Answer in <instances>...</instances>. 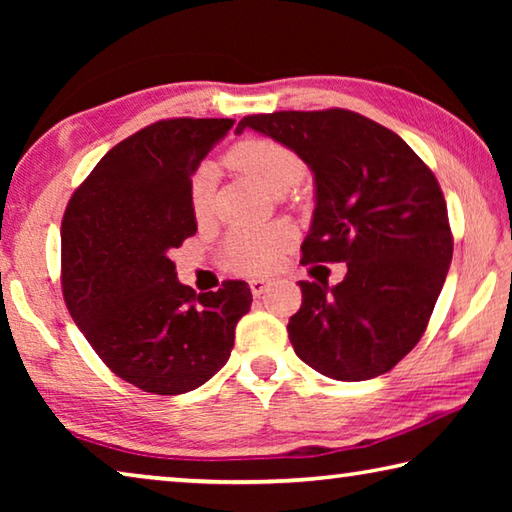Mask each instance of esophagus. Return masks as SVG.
Masks as SVG:
<instances>
[{"label": "esophagus", "instance_id": "1", "mask_svg": "<svg viewBox=\"0 0 512 512\" xmlns=\"http://www.w3.org/2000/svg\"><path fill=\"white\" fill-rule=\"evenodd\" d=\"M268 289H271V280H266V277H253V280H250V291H253V296H262Z\"/></svg>", "mask_w": 512, "mask_h": 512}]
</instances>
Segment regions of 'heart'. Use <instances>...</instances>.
I'll return each mask as SVG.
<instances>
[{"label": "heart", "instance_id": "b5f03b06", "mask_svg": "<svg viewBox=\"0 0 512 512\" xmlns=\"http://www.w3.org/2000/svg\"><path fill=\"white\" fill-rule=\"evenodd\" d=\"M230 162L273 196L291 192L305 178V162L289 146L273 140H246L237 144L230 151ZM214 178L216 169L212 162L201 164L194 173L189 198H192L196 216H205L210 210ZM289 239V232L284 228L232 230L223 246L225 262L235 271L264 273L275 266L277 257L289 246Z\"/></svg>", "mask_w": 512, "mask_h": 512}]
</instances>
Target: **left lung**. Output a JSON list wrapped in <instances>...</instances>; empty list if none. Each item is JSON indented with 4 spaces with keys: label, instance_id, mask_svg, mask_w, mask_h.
<instances>
[{
    "label": "left lung",
    "instance_id": "1",
    "mask_svg": "<svg viewBox=\"0 0 512 512\" xmlns=\"http://www.w3.org/2000/svg\"><path fill=\"white\" fill-rule=\"evenodd\" d=\"M314 173L316 207L302 262H345L343 282H300L289 320L298 357L320 375H384L427 329L452 264L454 241L436 176L400 135L350 110L248 115Z\"/></svg>",
    "mask_w": 512,
    "mask_h": 512
}]
</instances>
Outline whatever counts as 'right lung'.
I'll return each mask as SVG.
<instances>
[{
    "label": "right lung",
    "instance_id": "1",
    "mask_svg": "<svg viewBox=\"0 0 512 512\" xmlns=\"http://www.w3.org/2000/svg\"><path fill=\"white\" fill-rule=\"evenodd\" d=\"M232 126L155 121L103 155L63 216L69 314L101 361L146 393L183 395L212 379L253 302L239 280L196 293L171 262V250L196 235L194 171Z\"/></svg>",
    "mask_w": 512,
    "mask_h": 512
}]
</instances>
